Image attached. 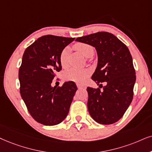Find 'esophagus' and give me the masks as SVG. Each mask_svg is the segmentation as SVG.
Segmentation results:
<instances>
[{
    "mask_svg": "<svg viewBox=\"0 0 152 152\" xmlns=\"http://www.w3.org/2000/svg\"><path fill=\"white\" fill-rule=\"evenodd\" d=\"M77 87L78 89H83V88H85L86 86H82V85H79V84H77Z\"/></svg>",
    "mask_w": 152,
    "mask_h": 152,
    "instance_id": "esophagus-1",
    "label": "esophagus"
}]
</instances>
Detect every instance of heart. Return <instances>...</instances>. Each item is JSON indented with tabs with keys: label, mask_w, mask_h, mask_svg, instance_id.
Segmentation results:
<instances>
[{
	"label": "heart",
	"mask_w": 152,
	"mask_h": 152,
	"mask_svg": "<svg viewBox=\"0 0 152 152\" xmlns=\"http://www.w3.org/2000/svg\"><path fill=\"white\" fill-rule=\"evenodd\" d=\"M75 49L77 50L78 52L86 57H89L93 56L94 54V48L93 46L89 44L78 43L74 45ZM69 53V48H65L61 52L59 55V61L62 67H66L67 66V58ZM90 75V71L86 69H76L73 68L71 69L66 71L64 74V78L65 80H69V81H74L77 83L78 84H83Z\"/></svg>",
	"instance_id": "heart-1"
}]
</instances>
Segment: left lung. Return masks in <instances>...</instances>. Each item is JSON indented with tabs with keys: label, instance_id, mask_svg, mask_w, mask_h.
<instances>
[{
	"label": "left lung",
	"instance_id": "obj_1",
	"mask_svg": "<svg viewBox=\"0 0 152 152\" xmlns=\"http://www.w3.org/2000/svg\"><path fill=\"white\" fill-rule=\"evenodd\" d=\"M76 41L89 44L97 54V66L92 79L103 90L87 88L89 114L98 124H114L124 116L133 97L136 76L129 50L109 32L82 36ZM104 82L106 85L102 86Z\"/></svg>",
	"mask_w": 152,
	"mask_h": 152
}]
</instances>
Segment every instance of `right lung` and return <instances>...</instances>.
Listing matches in <instances>:
<instances>
[{"label":"right lung","instance_id":"obj_1","mask_svg":"<svg viewBox=\"0 0 152 152\" xmlns=\"http://www.w3.org/2000/svg\"><path fill=\"white\" fill-rule=\"evenodd\" d=\"M74 38L46 35L25 50L19 70L21 97L34 120L44 126H55L64 120L77 90L73 81L62 87L51 86L62 69L59 55Z\"/></svg>","mask_w":152,"mask_h":152}]
</instances>
